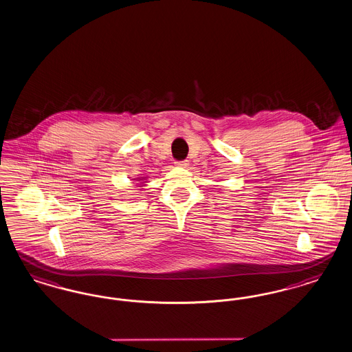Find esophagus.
I'll use <instances>...</instances> for the list:
<instances>
[{
    "label": "esophagus",
    "mask_w": 352,
    "mask_h": 352,
    "mask_svg": "<svg viewBox=\"0 0 352 352\" xmlns=\"http://www.w3.org/2000/svg\"><path fill=\"white\" fill-rule=\"evenodd\" d=\"M174 164H175V166H179V168H187L188 166V161H175Z\"/></svg>",
    "instance_id": "obj_1"
}]
</instances>
